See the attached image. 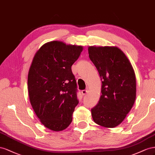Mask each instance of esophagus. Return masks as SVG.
<instances>
[{
	"mask_svg": "<svg viewBox=\"0 0 155 155\" xmlns=\"http://www.w3.org/2000/svg\"><path fill=\"white\" fill-rule=\"evenodd\" d=\"M87 92H88V91H87V90H82V91H81V93H82V94L83 95H86V94H87Z\"/></svg>",
	"mask_w": 155,
	"mask_h": 155,
	"instance_id": "obj_1",
	"label": "esophagus"
}]
</instances>
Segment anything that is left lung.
I'll list each match as a JSON object with an SVG mask.
<instances>
[{"label": "left lung", "instance_id": "8db88e82", "mask_svg": "<svg viewBox=\"0 0 155 155\" xmlns=\"http://www.w3.org/2000/svg\"><path fill=\"white\" fill-rule=\"evenodd\" d=\"M87 50L102 82L99 101L91 109L92 118L97 125L114 128L124 120L134 104V70L125 53L117 47L90 46Z\"/></svg>", "mask_w": 155, "mask_h": 155}]
</instances>
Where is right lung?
Here are the masks:
<instances>
[{"instance_id": "add662e5", "label": "right lung", "mask_w": 155, "mask_h": 155, "mask_svg": "<svg viewBox=\"0 0 155 155\" xmlns=\"http://www.w3.org/2000/svg\"><path fill=\"white\" fill-rule=\"evenodd\" d=\"M82 50L83 46L52 41L43 44L33 58L28 74L30 102L51 130H63L72 121L78 101L71 66Z\"/></svg>"}]
</instances>
